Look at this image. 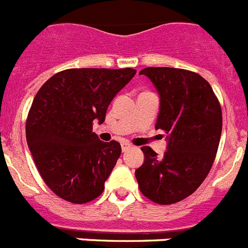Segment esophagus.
Listing matches in <instances>:
<instances>
[{
  "label": "esophagus",
  "mask_w": 248,
  "mask_h": 248,
  "mask_svg": "<svg viewBox=\"0 0 248 248\" xmlns=\"http://www.w3.org/2000/svg\"><path fill=\"white\" fill-rule=\"evenodd\" d=\"M121 147H122V152H127L130 148H131V145L128 143H122L121 144Z\"/></svg>",
  "instance_id": "1"
}]
</instances>
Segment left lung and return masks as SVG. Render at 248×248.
I'll return each mask as SVG.
<instances>
[{"label": "left lung", "instance_id": "1", "mask_svg": "<svg viewBox=\"0 0 248 248\" xmlns=\"http://www.w3.org/2000/svg\"><path fill=\"white\" fill-rule=\"evenodd\" d=\"M161 96L155 128L169 134L162 158L143 147L144 163L135 171L140 192L158 204L180 202L198 189L215 161L223 113L219 99L196 72L169 67L140 71Z\"/></svg>", "mask_w": 248, "mask_h": 248}]
</instances>
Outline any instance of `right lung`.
Returning <instances> with one entry per match:
<instances>
[{
	"label": "right lung",
	"instance_id": "add662e5",
	"mask_svg": "<svg viewBox=\"0 0 248 248\" xmlns=\"http://www.w3.org/2000/svg\"><path fill=\"white\" fill-rule=\"evenodd\" d=\"M135 73L132 68H72L41 86L28 112L25 135L41 177L58 197L82 204L103 193L121 144L99 140L93 124L104 122L113 97Z\"/></svg>",
	"mask_w": 248,
	"mask_h": 248
}]
</instances>
